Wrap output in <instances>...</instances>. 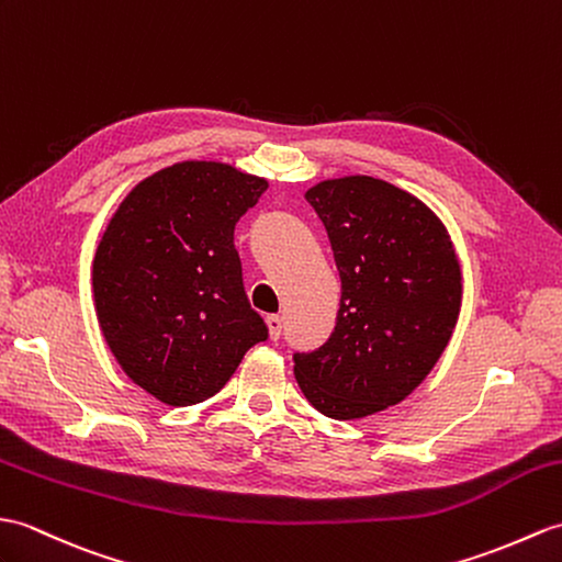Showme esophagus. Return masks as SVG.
<instances>
[{
    "label": "esophagus",
    "mask_w": 562,
    "mask_h": 562,
    "mask_svg": "<svg viewBox=\"0 0 562 562\" xmlns=\"http://www.w3.org/2000/svg\"><path fill=\"white\" fill-rule=\"evenodd\" d=\"M268 323V330H270V340H280L282 335V316H278V313H270V316L266 318Z\"/></svg>",
    "instance_id": "esophagus-1"
}]
</instances>
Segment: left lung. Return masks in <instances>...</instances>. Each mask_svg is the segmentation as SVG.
Instances as JSON below:
<instances>
[{"mask_svg": "<svg viewBox=\"0 0 562 562\" xmlns=\"http://www.w3.org/2000/svg\"><path fill=\"white\" fill-rule=\"evenodd\" d=\"M306 201L328 232L342 296L325 345L294 351V375L321 414L361 419L436 367L460 316V263L442 222L383 179H328Z\"/></svg>", "mask_w": 562, "mask_h": 562, "instance_id": "1", "label": "left lung"}]
</instances>
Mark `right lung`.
<instances>
[{"label":"right lung","instance_id":"1","mask_svg":"<svg viewBox=\"0 0 562 562\" xmlns=\"http://www.w3.org/2000/svg\"><path fill=\"white\" fill-rule=\"evenodd\" d=\"M268 181L222 162L160 169L122 201L93 260L98 321L124 373L172 407L220 393L268 325L234 225Z\"/></svg>","mask_w":562,"mask_h":562}]
</instances>
